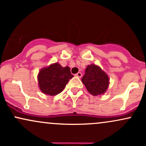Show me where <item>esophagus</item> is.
<instances>
[{
  "instance_id": "obj_1",
  "label": "esophagus",
  "mask_w": 146,
  "mask_h": 146,
  "mask_svg": "<svg viewBox=\"0 0 146 146\" xmlns=\"http://www.w3.org/2000/svg\"><path fill=\"white\" fill-rule=\"evenodd\" d=\"M75 76H77V77L81 78V76H82V74H81V72H78L77 74H75Z\"/></svg>"
}]
</instances>
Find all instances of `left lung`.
<instances>
[{"label": "left lung", "instance_id": "8db88e82", "mask_svg": "<svg viewBox=\"0 0 146 146\" xmlns=\"http://www.w3.org/2000/svg\"><path fill=\"white\" fill-rule=\"evenodd\" d=\"M81 81L88 91L94 96L104 93L109 84L108 75L100 67L92 64L86 67Z\"/></svg>", "mask_w": 146, "mask_h": 146}]
</instances>
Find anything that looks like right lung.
I'll use <instances>...</instances> for the list:
<instances>
[{
	"label": "right lung",
	"instance_id": "right-lung-1",
	"mask_svg": "<svg viewBox=\"0 0 146 146\" xmlns=\"http://www.w3.org/2000/svg\"><path fill=\"white\" fill-rule=\"evenodd\" d=\"M73 76L70 67H62L56 62L40 70L38 74L39 87L43 93L54 96L63 90Z\"/></svg>",
	"mask_w": 146,
	"mask_h": 146
}]
</instances>
